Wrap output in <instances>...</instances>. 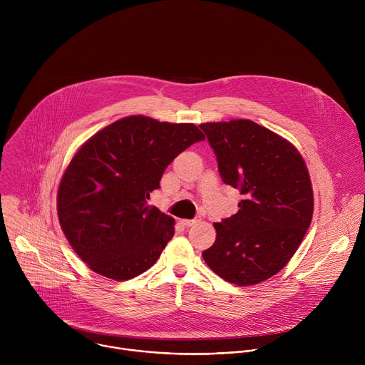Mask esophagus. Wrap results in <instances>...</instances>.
<instances>
[{"label": "esophagus", "mask_w": 365, "mask_h": 365, "mask_svg": "<svg viewBox=\"0 0 365 365\" xmlns=\"http://www.w3.org/2000/svg\"><path fill=\"white\" fill-rule=\"evenodd\" d=\"M197 222V220H180V224L185 227H192Z\"/></svg>", "instance_id": "34e87169"}]
</instances>
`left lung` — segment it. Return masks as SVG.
<instances>
[{
	"label": "left lung",
	"mask_w": 365,
	"mask_h": 365,
	"mask_svg": "<svg viewBox=\"0 0 365 365\" xmlns=\"http://www.w3.org/2000/svg\"><path fill=\"white\" fill-rule=\"evenodd\" d=\"M225 185L238 189V212L214 224L202 252L224 280L251 286L279 273L300 245L314 214L307 168L293 144L250 120L205 123Z\"/></svg>",
	"instance_id": "obj_1"
}]
</instances>
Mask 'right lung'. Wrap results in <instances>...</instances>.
<instances>
[{
    "label": "right lung",
    "mask_w": 365,
    "mask_h": 365,
    "mask_svg": "<svg viewBox=\"0 0 365 365\" xmlns=\"http://www.w3.org/2000/svg\"><path fill=\"white\" fill-rule=\"evenodd\" d=\"M202 140L195 124L133 115L78 150L59 185L58 217L91 270L123 282L158 262L175 234V220L147 199L176 155Z\"/></svg>",
    "instance_id": "add662e5"
}]
</instances>
